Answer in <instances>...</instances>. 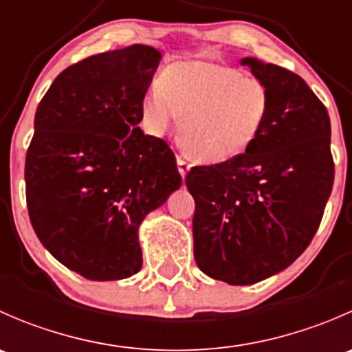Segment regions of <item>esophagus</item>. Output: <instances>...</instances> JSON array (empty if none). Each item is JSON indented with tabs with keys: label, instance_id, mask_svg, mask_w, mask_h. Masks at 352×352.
<instances>
[{
	"label": "esophagus",
	"instance_id": "esophagus-1",
	"mask_svg": "<svg viewBox=\"0 0 352 352\" xmlns=\"http://www.w3.org/2000/svg\"><path fill=\"white\" fill-rule=\"evenodd\" d=\"M177 165H179L180 175L186 177L187 172H189V170H190V163L187 162V160L184 158V156H177Z\"/></svg>",
	"mask_w": 352,
	"mask_h": 352
}]
</instances>
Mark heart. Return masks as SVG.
I'll list each match as a JSON object with an SVG mask.
<instances>
[{
    "label": "heart",
    "mask_w": 352,
    "mask_h": 352,
    "mask_svg": "<svg viewBox=\"0 0 352 352\" xmlns=\"http://www.w3.org/2000/svg\"><path fill=\"white\" fill-rule=\"evenodd\" d=\"M143 124L163 136L184 116L186 150L202 163H223L254 144L269 116V91L261 80L232 66L177 63L163 71L141 100Z\"/></svg>",
    "instance_id": "obj_1"
}]
</instances>
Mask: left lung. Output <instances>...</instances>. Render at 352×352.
I'll return each instance as SVG.
<instances>
[{"label": "left lung", "mask_w": 352, "mask_h": 352, "mask_svg": "<svg viewBox=\"0 0 352 352\" xmlns=\"http://www.w3.org/2000/svg\"><path fill=\"white\" fill-rule=\"evenodd\" d=\"M269 91L264 129L245 153L192 166L194 258L209 278L254 285L310 245L333 186L325 105L293 71L242 59Z\"/></svg>", "instance_id": "1"}]
</instances>
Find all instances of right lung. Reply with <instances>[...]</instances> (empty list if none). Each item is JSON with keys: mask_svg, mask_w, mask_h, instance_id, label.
<instances>
[{"mask_svg": "<svg viewBox=\"0 0 352 352\" xmlns=\"http://www.w3.org/2000/svg\"><path fill=\"white\" fill-rule=\"evenodd\" d=\"M160 59L140 44L90 56L59 73L35 112L30 223L63 265L91 281L140 271L138 228L182 184L166 141L138 127Z\"/></svg>", "mask_w": 352, "mask_h": 352, "instance_id": "add662e5", "label": "right lung"}]
</instances>
